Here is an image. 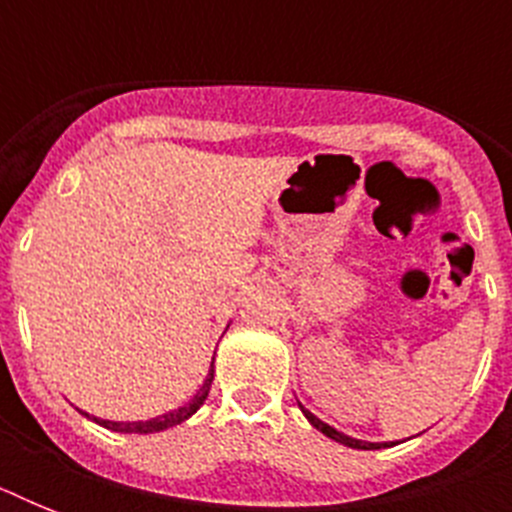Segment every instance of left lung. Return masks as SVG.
<instances>
[{"label": "left lung", "mask_w": 512, "mask_h": 512, "mask_svg": "<svg viewBox=\"0 0 512 512\" xmlns=\"http://www.w3.org/2000/svg\"><path fill=\"white\" fill-rule=\"evenodd\" d=\"M300 409H303V406H300ZM303 414H305V417H308V422H311L313 428L321 430V433H324V436L332 438V441H340V444L350 446V449H382V446H388V444H369V441H358V438L345 436V433H340V430H335V428H332V425H327V422H321L319 417H316V414L308 412V409H303Z\"/></svg>", "instance_id": "left-lung-1"}]
</instances>
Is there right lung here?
Instances as JSON below:
<instances>
[{"mask_svg": "<svg viewBox=\"0 0 512 512\" xmlns=\"http://www.w3.org/2000/svg\"><path fill=\"white\" fill-rule=\"evenodd\" d=\"M212 380H215V366L209 369L207 380H204V385L199 388V393L188 401L185 406H180V409H175V412H167L162 414V417H156V420H146V422H111V420H98V417H92V420L98 422V425H103V428L108 430H116V433H159V430H167L172 428V425H180V422H185L188 417H191L196 409H199L201 404H204V398L209 396V388H212Z\"/></svg>", "mask_w": 512, "mask_h": 512, "instance_id": "1", "label": "right lung"}]
</instances>
